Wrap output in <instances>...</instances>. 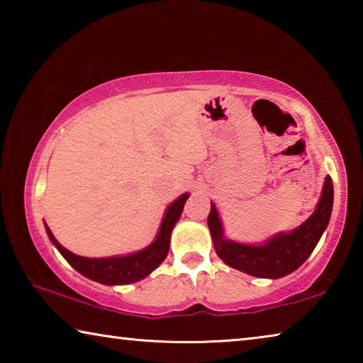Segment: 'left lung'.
Wrapping results in <instances>:
<instances>
[{"label":"left lung","mask_w":363,"mask_h":363,"mask_svg":"<svg viewBox=\"0 0 363 363\" xmlns=\"http://www.w3.org/2000/svg\"><path fill=\"white\" fill-rule=\"evenodd\" d=\"M331 208H333V182L327 176L320 200L312 216L306 219L298 229L288 233H277L266 243L245 245L224 238L223 224L214 203H211V211L208 216V227L213 237L214 250L227 266L253 277L280 279L296 270L311 256L323 230L327 229Z\"/></svg>","instance_id":"left-lung-1"}]
</instances>
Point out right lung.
Instances as JSON below:
<instances>
[{
	"mask_svg": "<svg viewBox=\"0 0 363 363\" xmlns=\"http://www.w3.org/2000/svg\"><path fill=\"white\" fill-rule=\"evenodd\" d=\"M187 199L189 194H184L168 206V210L164 213V218L162 220V225H160L158 235L152 245L138 251V253L126 256L99 257V259H97V257H83L73 255L54 238L51 229H49L46 224L45 225L49 240L56 245L60 255H62L67 262H69L73 269H77L79 274L104 285H126L147 277V275H149L152 270H155L160 264L164 261V257L168 256L171 232H173V227L181 218L182 208L186 205Z\"/></svg>",
	"mask_w": 363,
	"mask_h": 363,
	"instance_id": "obj_1",
	"label": "right lung"
}]
</instances>
